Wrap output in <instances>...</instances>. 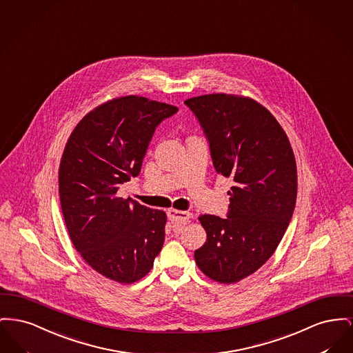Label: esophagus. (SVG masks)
<instances>
[{
    "mask_svg": "<svg viewBox=\"0 0 353 353\" xmlns=\"http://www.w3.org/2000/svg\"><path fill=\"white\" fill-rule=\"evenodd\" d=\"M168 219L171 222L179 223V224H185L188 222V219L191 218V214L187 212V211H178V210H168Z\"/></svg>",
    "mask_w": 353,
    "mask_h": 353,
    "instance_id": "34e87169",
    "label": "esophagus"
}]
</instances>
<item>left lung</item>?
<instances>
[{
    "mask_svg": "<svg viewBox=\"0 0 353 353\" xmlns=\"http://www.w3.org/2000/svg\"><path fill=\"white\" fill-rule=\"evenodd\" d=\"M185 105L203 130L216 172L234 182L227 218H199L207 241L195 261L208 278L236 283L272 256L292 219L294 151L275 117L250 98L208 94Z\"/></svg>",
    "mask_w": 353,
    "mask_h": 353,
    "instance_id": "obj_1",
    "label": "left lung"
}]
</instances>
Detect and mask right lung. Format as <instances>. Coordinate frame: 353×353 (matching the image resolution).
Instances as JSON below:
<instances>
[{"label":"right lung","instance_id":"1","mask_svg":"<svg viewBox=\"0 0 353 353\" xmlns=\"http://www.w3.org/2000/svg\"><path fill=\"white\" fill-rule=\"evenodd\" d=\"M178 108L143 97L98 106L75 126L59 165V201L75 250L98 274L130 284L149 274L166 214L117 196L139 175L151 138Z\"/></svg>","mask_w":353,"mask_h":353}]
</instances>
